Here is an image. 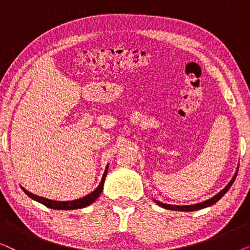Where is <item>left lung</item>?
<instances>
[{
	"label": "left lung",
	"mask_w": 250,
	"mask_h": 250,
	"mask_svg": "<svg viewBox=\"0 0 250 250\" xmlns=\"http://www.w3.org/2000/svg\"><path fill=\"white\" fill-rule=\"evenodd\" d=\"M237 174H238V172L235 173V175L233 176V179L231 180V182L229 183L228 186L225 187L224 189L222 190L220 193H217L216 196H214L213 198H210V199H208V200H206V201H204V203H199V204H196V205H190V206H176V205H167V204H163V203H160V201L156 200V199H153V201H155V203H156L157 205H159L160 207L166 208V209H170V210L193 211V210H198V209H203V208H205V207H209V206H211V205H214L215 203H217V201L220 200L221 198L223 197L224 194L228 192L229 189H230L232 184H233L234 180H235V177H237Z\"/></svg>",
	"instance_id": "obj_1"
}]
</instances>
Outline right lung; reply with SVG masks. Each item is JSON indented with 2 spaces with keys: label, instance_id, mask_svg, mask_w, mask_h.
Instances as JSON below:
<instances>
[{
  "label": "right lung",
  "instance_id": "1",
  "mask_svg": "<svg viewBox=\"0 0 250 250\" xmlns=\"http://www.w3.org/2000/svg\"><path fill=\"white\" fill-rule=\"evenodd\" d=\"M107 170H108V166L105 167L104 174V176H102L100 186H99L97 189L93 191V192H91L90 194H87V196H85V197L81 198V199H77V200L54 201V200H50V199H46V198L39 197V196H36V194L30 193L27 190L23 189V188H22V190H23V192H25L29 198H32V199L39 201V203H41V204H43L44 206L52 208V209H63V210L78 209V208H83V207L88 206V205H91L94 200H97V198L99 196H100L101 192H102V189H104V180H105V175H107Z\"/></svg>",
  "mask_w": 250,
  "mask_h": 250
}]
</instances>
